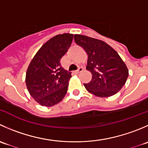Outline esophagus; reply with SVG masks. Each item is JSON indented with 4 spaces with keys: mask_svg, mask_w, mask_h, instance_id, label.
I'll list each match as a JSON object with an SVG mask.
<instances>
[{
    "mask_svg": "<svg viewBox=\"0 0 148 148\" xmlns=\"http://www.w3.org/2000/svg\"><path fill=\"white\" fill-rule=\"evenodd\" d=\"M83 70H84L83 67H79L78 70H77V71H76V74H79V73L82 72Z\"/></svg>",
    "mask_w": 148,
    "mask_h": 148,
    "instance_id": "esophagus-1",
    "label": "esophagus"
}]
</instances>
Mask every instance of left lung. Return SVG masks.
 Returning a JSON list of instances; mask_svg holds the SVG:
<instances>
[{
  "label": "left lung",
  "mask_w": 148,
  "mask_h": 148,
  "mask_svg": "<svg viewBox=\"0 0 148 148\" xmlns=\"http://www.w3.org/2000/svg\"><path fill=\"white\" fill-rule=\"evenodd\" d=\"M74 41L88 55L86 69L92 74L86 90L99 97L117 94L125 85L129 72L125 62L113 48L101 40L75 34Z\"/></svg>",
  "instance_id": "8db88e82"
}]
</instances>
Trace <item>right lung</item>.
I'll list each match as a JSON object with an SVG mask.
<instances>
[{
  "mask_svg": "<svg viewBox=\"0 0 148 148\" xmlns=\"http://www.w3.org/2000/svg\"><path fill=\"white\" fill-rule=\"evenodd\" d=\"M74 35L59 34L46 41L28 67L26 86L31 96L41 106L51 107L64 97L71 77L60 60L71 46Z\"/></svg>",
  "mask_w": 148,
  "mask_h": 148,
  "instance_id": "add662e5",
  "label": "right lung"
}]
</instances>
